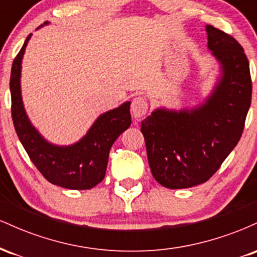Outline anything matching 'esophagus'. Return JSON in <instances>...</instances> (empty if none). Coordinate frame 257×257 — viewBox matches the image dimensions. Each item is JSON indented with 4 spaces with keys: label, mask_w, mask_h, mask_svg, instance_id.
<instances>
[{
    "label": "esophagus",
    "mask_w": 257,
    "mask_h": 257,
    "mask_svg": "<svg viewBox=\"0 0 257 257\" xmlns=\"http://www.w3.org/2000/svg\"><path fill=\"white\" fill-rule=\"evenodd\" d=\"M147 108H149V104H147L146 99L144 96H135L133 99L132 105H131V112L134 118H141L143 116H145Z\"/></svg>",
    "instance_id": "1"
}]
</instances>
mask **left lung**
Wrapping results in <instances>:
<instances>
[{
    "label": "left lung",
    "mask_w": 257,
    "mask_h": 257,
    "mask_svg": "<svg viewBox=\"0 0 257 257\" xmlns=\"http://www.w3.org/2000/svg\"><path fill=\"white\" fill-rule=\"evenodd\" d=\"M208 49L220 75L204 102L192 108L158 107L141 122L153 178L167 188L208 181L237 146L251 102L244 49L232 36L205 26Z\"/></svg>",
    "instance_id": "8db88e82"
}]
</instances>
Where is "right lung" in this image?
Returning <instances> with one entry per match:
<instances>
[{
	"label": "right lung",
	"mask_w": 257,
	"mask_h": 257,
	"mask_svg": "<svg viewBox=\"0 0 257 257\" xmlns=\"http://www.w3.org/2000/svg\"><path fill=\"white\" fill-rule=\"evenodd\" d=\"M31 36L26 37L12 65V118L18 138L32 163L51 184L70 190H90L105 178L111 146L131 125V101L100 114L87 134L72 145L59 146L47 141L29 119L22 98V61Z\"/></svg>",
	"instance_id": "1"
}]
</instances>
